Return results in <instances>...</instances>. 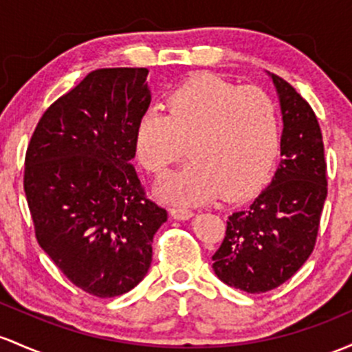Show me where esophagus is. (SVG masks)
Returning <instances> with one entry per match:
<instances>
[{
    "instance_id": "34e87169",
    "label": "esophagus",
    "mask_w": 352,
    "mask_h": 352,
    "mask_svg": "<svg viewBox=\"0 0 352 352\" xmlns=\"http://www.w3.org/2000/svg\"><path fill=\"white\" fill-rule=\"evenodd\" d=\"M170 215L177 220H187L194 217V212H192L190 208H185V207H172L170 208Z\"/></svg>"
}]
</instances>
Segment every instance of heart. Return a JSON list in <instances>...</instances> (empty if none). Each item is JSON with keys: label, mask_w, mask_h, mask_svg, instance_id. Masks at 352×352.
Segmentation results:
<instances>
[{"label": "heart", "mask_w": 352, "mask_h": 352, "mask_svg": "<svg viewBox=\"0 0 352 352\" xmlns=\"http://www.w3.org/2000/svg\"><path fill=\"white\" fill-rule=\"evenodd\" d=\"M165 107L167 113L148 108L133 138L137 158L155 177L184 157L187 144L192 160L158 187L160 197L241 199L265 182L280 148L279 108L267 91L200 76L170 91Z\"/></svg>", "instance_id": "heart-1"}]
</instances>
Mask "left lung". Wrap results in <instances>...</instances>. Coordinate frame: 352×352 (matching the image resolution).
Wrapping results in <instances>:
<instances>
[{"label": "left lung", "mask_w": 352, "mask_h": 352, "mask_svg": "<svg viewBox=\"0 0 352 352\" xmlns=\"http://www.w3.org/2000/svg\"><path fill=\"white\" fill-rule=\"evenodd\" d=\"M283 111L280 164L250 206L232 212L212 256L222 283L250 294L272 291L302 267L318 237L327 197L322 133L306 100L269 73Z\"/></svg>", "instance_id": "left-lung-1"}]
</instances>
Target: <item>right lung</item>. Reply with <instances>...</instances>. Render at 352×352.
<instances>
[{"label": "right lung", "mask_w": 352, "mask_h": 352, "mask_svg": "<svg viewBox=\"0 0 352 352\" xmlns=\"http://www.w3.org/2000/svg\"><path fill=\"white\" fill-rule=\"evenodd\" d=\"M146 68H102L50 105L25 158V194L41 249L76 287L122 296L152 264L167 210L146 199L132 165L148 110Z\"/></svg>", "instance_id": "right-lung-1"}]
</instances>
